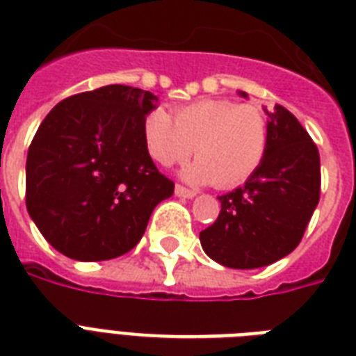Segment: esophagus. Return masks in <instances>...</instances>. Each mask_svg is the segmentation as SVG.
Segmentation results:
<instances>
[{
  "mask_svg": "<svg viewBox=\"0 0 356 356\" xmlns=\"http://www.w3.org/2000/svg\"><path fill=\"white\" fill-rule=\"evenodd\" d=\"M175 195L180 198H195L197 197V193L191 191V189H186L184 186H176L175 187Z\"/></svg>",
  "mask_w": 356,
  "mask_h": 356,
  "instance_id": "1",
  "label": "esophagus"
}]
</instances>
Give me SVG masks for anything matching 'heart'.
<instances>
[{"instance_id": "1", "label": "heart", "mask_w": 356, "mask_h": 356, "mask_svg": "<svg viewBox=\"0 0 356 356\" xmlns=\"http://www.w3.org/2000/svg\"><path fill=\"white\" fill-rule=\"evenodd\" d=\"M143 140L156 163L170 167L197 154L181 170L195 186L230 189L260 169L269 148V124L254 104L206 98L176 109L175 118L156 107L143 120Z\"/></svg>"}]
</instances>
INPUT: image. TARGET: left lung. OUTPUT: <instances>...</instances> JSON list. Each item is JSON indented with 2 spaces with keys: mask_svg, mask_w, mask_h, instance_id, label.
Wrapping results in <instances>:
<instances>
[{
  "mask_svg": "<svg viewBox=\"0 0 356 356\" xmlns=\"http://www.w3.org/2000/svg\"><path fill=\"white\" fill-rule=\"evenodd\" d=\"M247 98V92L239 90ZM267 113L269 148L245 186L221 195L217 221L200 232L204 252L232 269H256L288 256L319 202V152L286 107Z\"/></svg>",
  "mask_w": 356,
  "mask_h": 356,
  "instance_id": "left-lung-1",
  "label": "left lung"
}]
</instances>
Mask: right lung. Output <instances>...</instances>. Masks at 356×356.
Listing matches in <instances>:
<instances>
[{
	"label": "right lung",
	"mask_w": 356,
	"mask_h": 356,
	"mask_svg": "<svg viewBox=\"0 0 356 356\" xmlns=\"http://www.w3.org/2000/svg\"><path fill=\"white\" fill-rule=\"evenodd\" d=\"M158 96L106 85L59 102L38 126L26 163L29 217L60 254L111 260L139 243L175 184L154 165L143 120Z\"/></svg>",
	"instance_id": "right-lung-1"
}]
</instances>
